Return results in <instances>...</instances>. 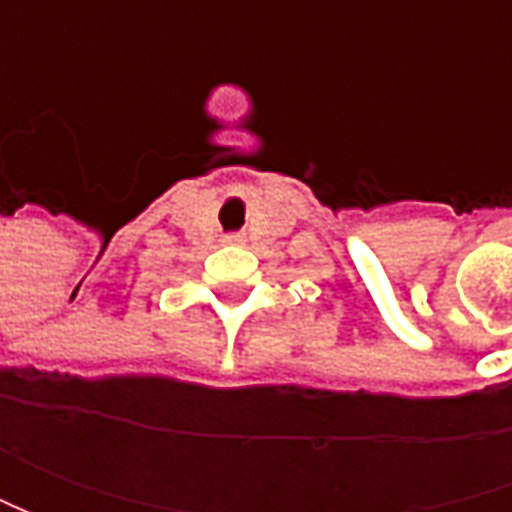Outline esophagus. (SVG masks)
Returning a JSON list of instances; mask_svg holds the SVG:
<instances>
[{
  "label": "esophagus",
  "instance_id": "34e87169",
  "mask_svg": "<svg viewBox=\"0 0 512 512\" xmlns=\"http://www.w3.org/2000/svg\"><path fill=\"white\" fill-rule=\"evenodd\" d=\"M227 242H245L242 236H227Z\"/></svg>",
  "mask_w": 512,
  "mask_h": 512
}]
</instances>
